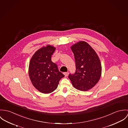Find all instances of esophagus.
Listing matches in <instances>:
<instances>
[{
  "instance_id": "1",
  "label": "esophagus",
  "mask_w": 128,
  "mask_h": 128,
  "mask_svg": "<svg viewBox=\"0 0 128 128\" xmlns=\"http://www.w3.org/2000/svg\"><path fill=\"white\" fill-rule=\"evenodd\" d=\"M64 74L65 75V76H67L69 75V72H64Z\"/></svg>"
}]
</instances>
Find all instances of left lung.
<instances>
[{
    "mask_svg": "<svg viewBox=\"0 0 128 128\" xmlns=\"http://www.w3.org/2000/svg\"><path fill=\"white\" fill-rule=\"evenodd\" d=\"M76 62V72L69 74V78L78 90L86 91L96 85L102 74L99 58L92 48L84 41H80L71 47Z\"/></svg>",
    "mask_w": 128,
    "mask_h": 128,
    "instance_id": "1",
    "label": "left lung"
}]
</instances>
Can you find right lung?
Here are the masks:
<instances>
[{
    "mask_svg": "<svg viewBox=\"0 0 128 128\" xmlns=\"http://www.w3.org/2000/svg\"><path fill=\"white\" fill-rule=\"evenodd\" d=\"M56 48L47 45L37 50L31 57L29 65V78L33 85L40 92L48 94L57 88L64 75L52 62V56Z\"/></svg>",
    "mask_w": 128,
    "mask_h": 128,
    "instance_id": "1",
    "label": "right lung"
}]
</instances>
